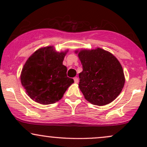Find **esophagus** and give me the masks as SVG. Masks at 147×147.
<instances>
[{
    "label": "esophagus",
    "instance_id": "1",
    "mask_svg": "<svg viewBox=\"0 0 147 147\" xmlns=\"http://www.w3.org/2000/svg\"><path fill=\"white\" fill-rule=\"evenodd\" d=\"M74 81H75V83H78L79 82V79L77 78V77H75V78H74Z\"/></svg>",
    "mask_w": 147,
    "mask_h": 147
}]
</instances>
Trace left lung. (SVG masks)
<instances>
[{
    "instance_id": "8db88e82",
    "label": "left lung",
    "mask_w": 147,
    "mask_h": 147,
    "mask_svg": "<svg viewBox=\"0 0 147 147\" xmlns=\"http://www.w3.org/2000/svg\"><path fill=\"white\" fill-rule=\"evenodd\" d=\"M83 67L79 74V87L88 102L97 106L112 102L125 83L124 70L111 52L97 48L76 50Z\"/></svg>"
}]
</instances>
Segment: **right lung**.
Instances as JSON below:
<instances>
[{
  "instance_id": "right-lung-1",
  "label": "right lung",
  "mask_w": 147,
  "mask_h": 147,
  "mask_svg": "<svg viewBox=\"0 0 147 147\" xmlns=\"http://www.w3.org/2000/svg\"><path fill=\"white\" fill-rule=\"evenodd\" d=\"M68 50L57 52L54 46L39 48L23 65L21 82L27 94L38 104L47 105L63 97L74 80L67 77L63 61Z\"/></svg>"
}]
</instances>
